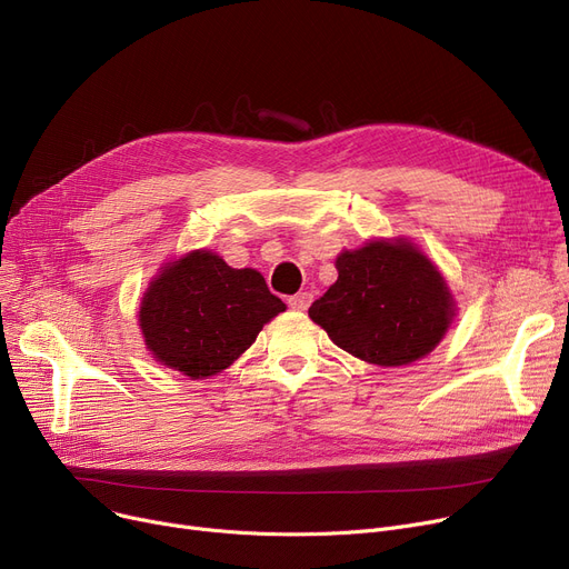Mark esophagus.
Returning a JSON list of instances; mask_svg holds the SVG:
<instances>
[{
  "instance_id": "34e87169",
  "label": "esophagus",
  "mask_w": 569,
  "mask_h": 569,
  "mask_svg": "<svg viewBox=\"0 0 569 569\" xmlns=\"http://www.w3.org/2000/svg\"><path fill=\"white\" fill-rule=\"evenodd\" d=\"M311 300H313L311 292H297V295H292L290 300H288V307H290L292 311H307V307L311 305Z\"/></svg>"
}]
</instances>
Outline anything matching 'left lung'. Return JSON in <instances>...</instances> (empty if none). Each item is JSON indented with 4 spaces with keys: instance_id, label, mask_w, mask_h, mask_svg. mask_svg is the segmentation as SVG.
Instances as JSON below:
<instances>
[{
    "instance_id": "1",
    "label": "left lung",
    "mask_w": 569,
    "mask_h": 569,
    "mask_svg": "<svg viewBox=\"0 0 569 569\" xmlns=\"http://www.w3.org/2000/svg\"><path fill=\"white\" fill-rule=\"evenodd\" d=\"M337 272L309 316L339 348L369 365L420 360L455 318V297L438 267L403 237L343 251Z\"/></svg>"
}]
</instances>
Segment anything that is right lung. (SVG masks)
<instances>
[{"label":"right lung","mask_w":569,"mask_h":569,"mask_svg":"<svg viewBox=\"0 0 569 569\" xmlns=\"http://www.w3.org/2000/svg\"><path fill=\"white\" fill-rule=\"evenodd\" d=\"M281 311L286 305L256 269L191 251L149 283L138 322L157 362L200 380L228 369Z\"/></svg>","instance_id":"1"}]
</instances>
